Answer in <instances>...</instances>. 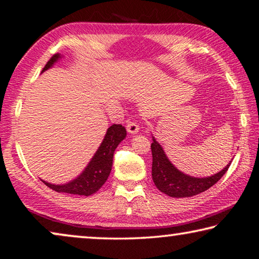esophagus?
Here are the masks:
<instances>
[{
	"label": "esophagus",
	"mask_w": 259,
	"mask_h": 259,
	"mask_svg": "<svg viewBox=\"0 0 259 259\" xmlns=\"http://www.w3.org/2000/svg\"><path fill=\"white\" fill-rule=\"evenodd\" d=\"M126 130H128V133H130V134H136V133H138L139 125L136 123L135 121H129L128 123H126Z\"/></svg>",
	"instance_id": "1"
}]
</instances>
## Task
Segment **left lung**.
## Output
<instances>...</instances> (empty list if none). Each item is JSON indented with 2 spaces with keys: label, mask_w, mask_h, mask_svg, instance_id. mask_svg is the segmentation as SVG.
I'll return each mask as SVG.
<instances>
[{
  "label": "left lung",
  "mask_w": 259,
  "mask_h": 259,
  "mask_svg": "<svg viewBox=\"0 0 259 259\" xmlns=\"http://www.w3.org/2000/svg\"><path fill=\"white\" fill-rule=\"evenodd\" d=\"M151 148L153 156V182L162 193L172 198H187V196H193L207 191L224 176L231 165L230 162L226 168L211 177L195 178L184 175L175 168L155 139H153Z\"/></svg>",
  "instance_id": "left-lung-1"
}]
</instances>
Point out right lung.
<instances>
[{"instance_id": "1", "label": "right lung", "mask_w": 259, "mask_h": 259, "mask_svg": "<svg viewBox=\"0 0 259 259\" xmlns=\"http://www.w3.org/2000/svg\"><path fill=\"white\" fill-rule=\"evenodd\" d=\"M60 58L59 54H55L48 60L42 72L47 71L54 65L55 61ZM126 130L121 124H112L109 126L106 136L103 140L102 145L99 146L98 151L96 152L93 160L88 164L84 171L73 182L65 184V185H54V184L42 181L48 187L58 193H68V194L85 195L89 196L94 194L102 187L105 182L107 181L109 172L112 170L113 154L117 145L125 138Z\"/></svg>"}]
</instances>
